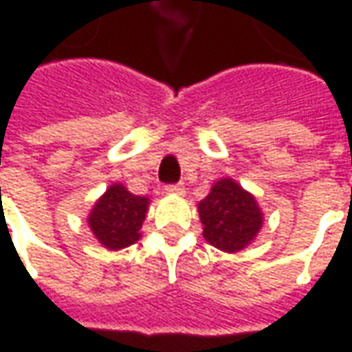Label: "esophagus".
Masks as SVG:
<instances>
[{
    "label": "esophagus",
    "mask_w": 352,
    "mask_h": 352,
    "mask_svg": "<svg viewBox=\"0 0 352 352\" xmlns=\"http://www.w3.org/2000/svg\"><path fill=\"white\" fill-rule=\"evenodd\" d=\"M164 190H166V194H175V196H183L184 186L181 183H179V184H168V186H166Z\"/></svg>",
    "instance_id": "obj_1"
}]
</instances>
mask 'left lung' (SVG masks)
<instances>
[{
  "label": "left lung",
  "mask_w": 352,
  "mask_h": 352,
  "mask_svg": "<svg viewBox=\"0 0 352 352\" xmlns=\"http://www.w3.org/2000/svg\"><path fill=\"white\" fill-rule=\"evenodd\" d=\"M204 237L224 252H237L252 243L262 228V211L251 192L234 179H221L198 204Z\"/></svg>",
  "instance_id": "1"
}]
</instances>
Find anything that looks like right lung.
<instances>
[{
  "label": "right lung",
  "mask_w": 352,
  "mask_h": 352,
  "mask_svg": "<svg viewBox=\"0 0 352 352\" xmlns=\"http://www.w3.org/2000/svg\"><path fill=\"white\" fill-rule=\"evenodd\" d=\"M148 209V198L135 196L120 183L111 184L88 214V226L109 251H118L138 241Z\"/></svg>",
  "instance_id": "obj_1"
}]
</instances>
